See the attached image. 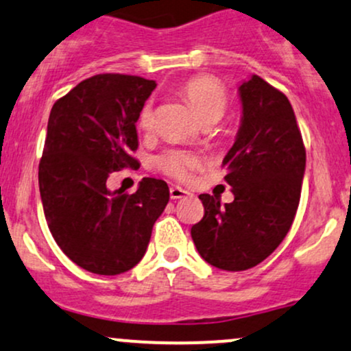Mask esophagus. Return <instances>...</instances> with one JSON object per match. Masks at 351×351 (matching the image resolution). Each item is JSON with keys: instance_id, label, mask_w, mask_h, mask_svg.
<instances>
[{"instance_id": "obj_1", "label": "esophagus", "mask_w": 351, "mask_h": 351, "mask_svg": "<svg viewBox=\"0 0 351 351\" xmlns=\"http://www.w3.org/2000/svg\"><path fill=\"white\" fill-rule=\"evenodd\" d=\"M170 196H171V199H175V201L181 199V198H188L189 191H186V189H183L181 186H171Z\"/></svg>"}]
</instances>
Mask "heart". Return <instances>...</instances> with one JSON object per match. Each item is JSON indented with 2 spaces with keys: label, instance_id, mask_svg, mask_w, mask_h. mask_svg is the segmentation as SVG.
<instances>
[{
  "label": "heart",
  "instance_id": "b5f03b06",
  "mask_svg": "<svg viewBox=\"0 0 351 351\" xmlns=\"http://www.w3.org/2000/svg\"><path fill=\"white\" fill-rule=\"evenodd\" d=\"M180 92L201 123L211 125L223 119L228 108V92L217 80L206 75H198L186 80ZM136 125L140 130H150L153 125L152 104H145L142 107ZM156 165L160 170L173 178L188 180L198 165V158L184 150H168L156 158Z\"/></svg>",
  "mask_w": 351,
  "mask_h": 351
}]
</instances>
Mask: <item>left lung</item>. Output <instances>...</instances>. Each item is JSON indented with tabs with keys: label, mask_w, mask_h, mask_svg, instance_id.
<instances>
[{
	"label": "left lung",
	"mask_w": 351,
	"mask_h": 351,
	"mask_svg": "<svg viewBox=\"0 0 351 351\" xmlns=\"http://www.w3.org/2000/svg\"><path fill=\"white\" fill-rule=\"evenodd\" d=\"M236 142L224 156L234 201L199 195L204 216L191 228L199 256L223 271H245L276 251L300 201L305 147L289 99L251 75L239 86Z\"/></svg>",
	"instance_id": "left-lung-1"
}]
</instances>
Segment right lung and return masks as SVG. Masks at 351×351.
I'll use <instances>...</instances> for the list:
<instances>
[{
	"mask_svg": "<svg viewBox=\"0 0 351 351\" xmlns=\"http://www.w3.org/2000/svg\"><path fill=\"white\" fill-rule=\"evenodd\" d=\"M155 80L99 74L52 106L39 191L47 226L67 257L92 274L117 276L142 261L170 199L163 180L143 178L132 195L110 191V173L136 168V119Z\"/></svg>",
	"mask_w": 351,
	"mask_h": 351,
	"instance_id": "1",
	"label": "right lung"
}]
</instances>
